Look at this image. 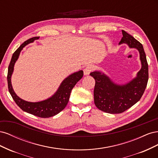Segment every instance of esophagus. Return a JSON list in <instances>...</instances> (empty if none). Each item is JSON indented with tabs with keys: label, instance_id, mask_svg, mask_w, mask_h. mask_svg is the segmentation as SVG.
Here are the masks:
<instances>
[{
	"label": "esophagus",
	"instance_id": "esophagus-1",
	"mask_svg": "<svg viewBox=\"0 0 158 158\" xmlns=\"http://www.w3.org/2000/svg\"><path fill=\"white\" fill-rule=\"evenodd\" d=\"M93 69V67L92 65H88L86 67H85L84 70V76H86V75H89V73L92 72Z\"/></svg>",
	"mask_w": 158,
	"mask_h": 158
}]
</instances>
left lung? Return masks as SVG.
I'll use <instances>...</instances> for the list:
<instances>
[{
  "instance_id": "left-lung-1",
  "label": "left lung",
  "mask_w": 158,
  "mask_h": 158,
  "mask_svg": "<svg viewBox=\"0 0 158 158\" xmlns=\"http://www.w3.org/2000/svg\"><path fill=\"white\" fill-rule=\"evenodd\" d=\"M122 33L123 37L118 44H127L139 52L142 66L136 77L125 84H118L101 70L90 73L95 81L94 91L95 106L111 114L121 113L139 101L148 80V64L142 45L125 31L122 30Z\"/></svg>"
}]
</instances>
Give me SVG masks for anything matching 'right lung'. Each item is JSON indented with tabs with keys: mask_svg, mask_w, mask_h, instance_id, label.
Wrapping results in <instances>:
<instances>
[{
	"mask_svg": "<svg viewBox=\"0 0 158 158\" xmlns=\"http://www.w3.org/2000/svg\"><path fill=\"white\" fill-rule=\"evenodd\" d=\"M39 38L40 37H34L24 41L13 53L8 69V86L9 92L14 102L23 111L39 117L49 118L56 115L65 108L69 102L72 89L76 83L82 78L84 73L82 70H79L70 74L61 82L56 92L47 99L37 102H30L19 98L14 92L11 82L14 64L23 47L33 43L35 40H39Z\"/></svg>",
	"mask_w": 158,
	"mask_h": 158,
	"instance_id": "obj_1",
	"label": "right lung"
}]
</instances>
